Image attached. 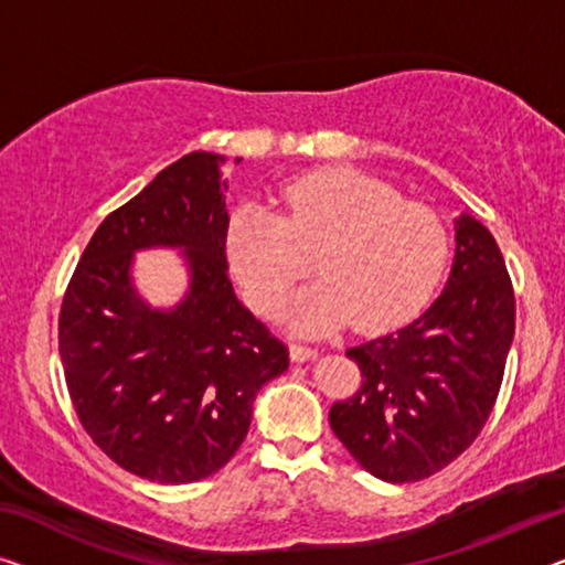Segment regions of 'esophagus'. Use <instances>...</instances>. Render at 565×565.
Wrapping results in <instances>:
<instances>
[{
	"instance_id": "esophagus-1",
	"label": "esophagus",
	"mask_w": 565,
	"mask_h": 565,
	"mask_svg": "<svg viewBox=\"0 0 565 565\" xmlns=\"http://www.w3.org/2000/svg\"><path fill=\"white\" fill-rule=\"evenodd\" d=\"M289 355H291L294 363H307V360H317L319 358V350L305 348V344H291Z\"/></svg>"
}]
</instances>
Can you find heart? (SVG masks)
I'll list each match as a JSON object with an SVG mask.
<instances>
[{
	"mask_svg": "<svg viewBox=\"0 0 565 565\" xmlns=\"http://www.w3.org/2000/svg\"><path fill=\"white\" fill-rule=\"evenodd\" d=\"M279 213L243 202L228 223V260L250 305L274 317L309 274L294 327L324 334L352 322L381 332L406 322L439 286L449 260V231L439 215L365 172L330 167L284 184Z\"/></svg>",
	"mask_w": 565,
	"mask_h": 565,
	"instance_id": "heart-1",
	"label": "heart"
}]
</instances>
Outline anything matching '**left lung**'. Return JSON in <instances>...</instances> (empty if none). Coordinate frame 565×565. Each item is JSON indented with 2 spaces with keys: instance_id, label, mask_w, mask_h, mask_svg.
<instances>
[{
  "instance_id": "1",
  "label": "left lung",
  "mask_w": 565,
  "mask_h": 565,
  "mask_svg": "<svg viewBox=\"0 0 565 565\" xmlns=\"http://www.w3.org/2000/svg\"><path fill=\"white\" fill-rule=\"evenodd\" d=\"M454 264L414 322L350 348L363 385L330 408V426L383 482H418L477 439L498 401L515 337V294L492 233L454 217Z\"/></svg>"
}]
</instances>
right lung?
Here are the masks:
<instances>
[{"mask_svg":"<svg viewBox=\"0 0 565 565\" xmlns=\"http://www.w3.org/2000/svg\"><path fill=\"white\" fill-rule=\"evenodd\" d=\"M223 154L192 151L98 225L61 309L65 383L83 428L116 465L159 484L215 475L238 451L286 344L235 297ZM180 249L189 289L151 308L132 284L141 249Z\"/></svg>","mask_w":565,"mask_h":565,"instance_id":"add662e5","label":"right lung"}]
</instances>
